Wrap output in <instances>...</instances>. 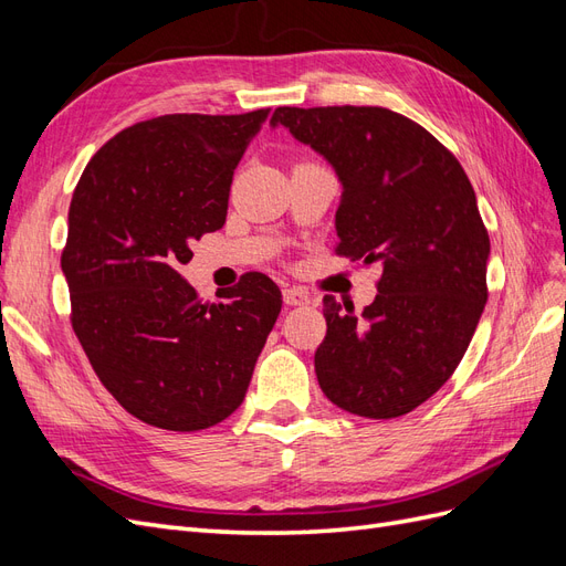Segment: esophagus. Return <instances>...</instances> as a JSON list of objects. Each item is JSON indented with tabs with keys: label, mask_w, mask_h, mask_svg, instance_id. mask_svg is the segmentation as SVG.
<instances>
[{
	"label": "esophagus",
	"mask_w": 566,
	"mask_h": 566,
	"mask_svg": "<svg viewBox=\"0 0 566 566\" xmlns=\"http://www.w3.org/2000/svg\"><path fill=\"white\" fill-rule=\"evenodd\" d=\"M283 302L287 306H306L312 300H310V295L304 293L302 287H285L283 290Z\"/></svg>",
	"instance_id": "esophagus-1"
}]
</instances>
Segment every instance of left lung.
<instances>
[{
  "instance_id": "left-lung-1",
  "label": "left lung",
  "mask_w": 566,
  "mask_h": 566,
  "mask_svg": "<svg viewBox=\"0 0 566 566\" xmlns=\"http://www.w3.org/2000/svg\"><path fill=\"white\" fill-rule=\"evenodd\" d=\"M271 125L335 167V252L382 266L358 316L323 297L318 385L354 416L410 413L451 378L489 297L491 243L465 169L424 127L378 106H281Z\"/></svg>"
}]
</instances>
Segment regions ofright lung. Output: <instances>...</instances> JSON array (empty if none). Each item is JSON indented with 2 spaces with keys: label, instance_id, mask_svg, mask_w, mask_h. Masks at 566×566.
<instances>
[{
  "label": "right lung",
  "instance_id": "1",
  "mask_svg": "<svg viewBox=\"0 0 566 566\" xmlns=\"http://www.w3.org/2000/svg\"><path fill=\"white\" fill-rule=\"evenodd\" d=\"M266 115L136 123L94 153L75 186L61 254L73 331L115 401L160 430L229 418L281 314V290L260 271L217 302L179 273L191 243L224 227L233 169Z\"/></svg>",
  "mask_w": 566,
  "mask_h": 566
}]
</instances>
